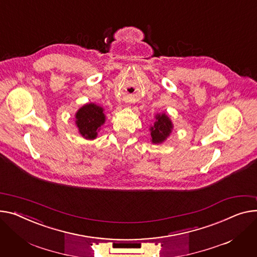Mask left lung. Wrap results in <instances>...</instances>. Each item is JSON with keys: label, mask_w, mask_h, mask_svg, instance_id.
I'll list each match as a JSON object with an SVG mask.
<instances>
[{"label": "left lung", "mask_w": 257, "mask_h": 257, "mask_svg": "<svg viewBox=\"0 0 257 257\" xmlns=\"http://www.w3.org/2000/svg\"><path fill=\"white\" fill-rule=\"evenodd\" d=\"M156 121L154 125L150 128L151 131V138L153 144H162L168 136L172 133L174 125L172 123V119L168 117L166 113H157Z\"/></svg>", "instance_id": "1"}]
</instances>
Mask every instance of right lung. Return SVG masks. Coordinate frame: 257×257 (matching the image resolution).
<instances>
[{
    "mask_svg": "<svg viewBox=\"0 0 257 257\" xmlns=\"http://www.w3.org/2000/svg\"><path fill=\"white\" fill-rule=\"evenodd\" d=\"M75 124L80 135L85 140H95L100 127L105 123L103 108L95 103H87L75 113Z\"/></svg>",
    "mask_w": 257,
    "mask_h": 257,
    "instance_id": "add662e5",
    "label": "right lung"
}]
</instances>
